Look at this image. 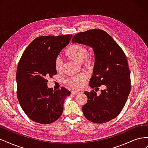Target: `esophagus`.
Here are the masks:
<instances>
[{
    "label": "esophagus",
    "instance_id": "1",
    "mask_svg": "<svg viewBox=\"0 0 148 148\" xmlns=\"http://www.w3.org/2000/svg\"><path fill=\"white\" fill-rule=\"evenodd\" d=\"M80 92L79 91H76V90H73L71 91V94H73V95H78V94H79Z\"/></svg>",
    "mask_w": 148,
    "mask_h": 148
}]
</instances>
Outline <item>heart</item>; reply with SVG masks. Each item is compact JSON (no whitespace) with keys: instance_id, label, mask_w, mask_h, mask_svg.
<instances>
[{"instance_id":"b5f03b06","label":"heart","mask_w":148,"mask_h":148,"mask_svg":"<svg viewBox=\"0 0 148 148\" xmlns=\"http://www.w3.org/2000/svg\"><path fill=\"white\" fill-rule=\"evenodd\" d=\"M87 50L82 45L78 44H71L66 48L65 55L70 59L76 61L78 63H82L86 65H91L92 60L90 57H86ZM63 66V62L59 57H57L55 60V67L57 71H61ZM86 76L79 75L77 77H70L65 80V83L71 88L79 89L82 88L85 83Z\"/></svg>"}]
</instances>
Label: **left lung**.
Here are the masks:
<instances>
[{"label":"left lung","mask_w":148,"mask_h":148,"mask_svg":"<svg viewBox=\"0 0 148 148\" xmlns=\"http://www.w3.org/2000/svg\"><path fill=\"white\" fill-rule=\"evenodd\" d=\"M72 42L92 48L95 65L89 81L91 88L104 85L101 95L84 91L88 97L82 107L84 115L94 123H103L115 118L127 102L131 89L127 57L114 39L102 29H90L75 34Z\"/></svg>","instance_id":"8db88e82"}]
</instances>
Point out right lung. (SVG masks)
<instances>
[{
  "label": "right lung",
  "instance_id": "right-lung-1",
  "mask_svg": "<svg viewBox=\"0 0 148 148\" xmlns=\"http://www.w3.org/2000/svg\"><path fill=\"white\" fill-rule=\"evenodd\" d=\"M72 35L42 36L25 49L16 74L17 97L22 109L33 121L41 124L55 122L61 116L70 92L64 87L53 90L47 86L49 77L57 74L55 60L70 42Z\"/></svg>",
  "mask_w": 148,
  "mask_h": 148
}]
</instances>
